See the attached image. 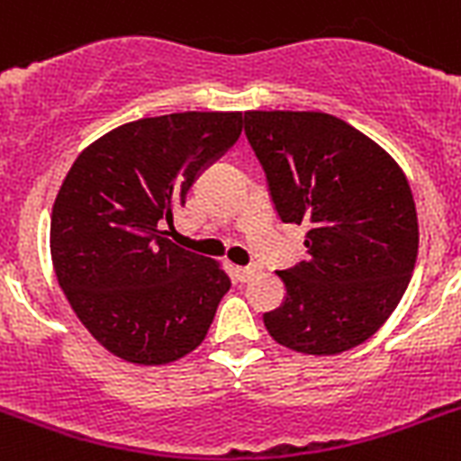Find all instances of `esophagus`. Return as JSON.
<instances>
[{"mask_svg":"<svg viewBox=\"0 0 461 461\" xmlns=\"http://www.w3.org/2000/svg\"><path fill=\"white\" fill-rule=\"evenodd\" d=\"M257 274H259V267H238L235 268V276H238V281L240 283L252 281Z\"/></svg>","mask_w":461,"mask_h":461,"instance_id":"obj_1","label":"esophagus"}]
</instances>
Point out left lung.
I'll return each instance as SVG.
<instances>
[{"label": "left lung", "instance_id": "left-lung-1", "mask_svg": "<svg viewBox=\"0 0 461 461\" xmlns=\"http://www.w3.org/2000/svg\"><path fill=\"white\" fill-rule=\"evenodd\" d=\"M276 212L309 228L304 259L278 271L285 302L264 314L278 345L330 357L388 321L410 285L419 221L407 176L381 145L323 112H245Z\"/></svg>", "mask_w": 461, "mask_h": 461}]
</instances>
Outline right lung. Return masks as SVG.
<instances>
[{
  "label": "right lung",
  "instance_id": "add662e5",
  "mask_svg": "<svg viewBox=\"0 0 461 461\" xmlns=\"http://www.w3.org/2000/svg\"><path fill=\"white\" fill-rule=\"evenodd\" d=\"M242 132L240 112H183L113 128L73 161L51 207L66 300L95 340L138 366L190 355L230 290L223 264L167 238L194 178Z\"/></svg>",
  "mask_w": 461,
  "mask_h": 461
}]
</instances>
